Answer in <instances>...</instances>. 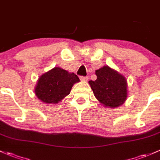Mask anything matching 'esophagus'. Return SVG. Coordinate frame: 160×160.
Instances as JSON below:
<instances>
[{
  "label": "esophagus",
  "mask_w": 160,
  "mask_h": 160,
  "mask_svg": "<svg viewBox=\"0 0 160 160\" xmlns=\"http://www.w3.org/2000/svg\"><path fill=\"white\" fill-rule=\"evenodd\" d=\"M80 79L82 81H87L88 79V76H80Z\"/></svg>",
  "instance_id": "esophagus-1"
}]
</instances>
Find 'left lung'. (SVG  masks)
<instances>
[{
  "mask_svg": "<svg viewBox=\"0 0 160 160\" xmlns=\"http://www.w3.org/2000/svg\"><path fill=\"white\" fill-rule=\"evenodd\" d=\"M97 79L89 81L94 96L102 104L111 108L121 105L127 98V80L108 66L95 72Z\"/></svg>",
  "mask_w": 160,
  "mask_h": 160,
  "instance_id": "8db88e82",
  "label": "left lung"
}]
</instances>
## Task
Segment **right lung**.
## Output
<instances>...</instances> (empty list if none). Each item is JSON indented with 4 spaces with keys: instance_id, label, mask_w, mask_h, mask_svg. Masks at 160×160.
I'll use <instances>...</instances> for the list:
<instances>
[{
    "instance_id": "add662e5",
    "label": "right lung",
    "mask_w": 160,
    "mask_h": 160,
    "mask_svg": "<svg viewBox=\"0 0 160 160\" xmlns=\"http://www.w3.org/2000/svg\"><path fill=\"white\" fill-rule=\"evenodd\" d=\"M78 82L79 78L75 74L56 67L41 75L35 94L42 102L58 103L70 93L72 85Z\"/></svg>"
}]
</instances>
